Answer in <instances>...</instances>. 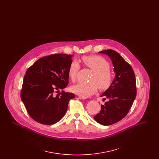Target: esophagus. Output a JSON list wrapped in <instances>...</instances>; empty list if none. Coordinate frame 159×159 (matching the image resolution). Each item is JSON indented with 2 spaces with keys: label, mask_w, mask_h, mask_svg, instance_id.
<instances>
[{
  "label": "esophagus",
  "mask_w": 159,
  "mask_h": 159,
  "mask_svg": "<svg viewBox=\"0 0 159 159\" xmlns=\"http://www.w3.org/2000/svg\"><path fill=\"white\" fill-rule=\"evenodd\" d=\"M79 98L80 99H86V97H82V96H79Z\"/></svg>",
  "instance_id": "1"
}]
</instances>
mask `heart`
Returning a JSON list of instances; mask_svg holds the SVG:
<instances>
[{"label":"heart","instance_id":"heart-1","mask_svg":"<svg viewBox=\"0 0 159 159\" xmlns=\"http://www.w3.org/2000/svg\"><path fill=\"white\" fill-rule=\"evenodd\" d=\"M84 64L92 70L93 73L89 79V83H80L71 87V90L83 97H88L95 93L99 88L106 90L111 85L113 75L110 71V63L98 55L85 56L82 58ZM80 66L76 60L72 61L68 68V76L72 82H75Z\"/></svg>","mask_w":159,"mask_h":159}]
</instances>
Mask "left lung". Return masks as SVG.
I'll return each mask as SVG.
<instances>
[{
	"instance_id": "1",
	"label": "left lung",
	"mask_w": 159,
	"mask_h": 159,
	"mask_svg": "<svg viewBox=\"0 0 159 159\" xmlns=\"http://www.w3.org/2000/svg\"><path fill=\"white\" fill-rule=\"evenodd\" d=\"M108 55L112 61L116 76L110 87L101 97L108 99L93 119L101 125L108 126L121 120L136 98V79L130 64L112 49L99 52ZM106 99V98H104Z\"/></svg>"
}]
</instances>
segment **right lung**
<instances>
[{
	"label": "right lung",
	"mask_w": 159,
	"mask_h": 159,
	"mask_svg": "<svg viewBox=\"0 0 159 159\" xmlns=\"http://www.w3.org/2000/svg\"><path fill=\"white\" fill-rule=\"evenodd\" d=\"M73 55L57 53L44 57L27 69L23 80L21 98L35 121L53 125L66 113L75 94L62 91L68 84V68ZM58 91H57V92Z\"/></svg>",
	"instance_id": "1"
}]
</instances>
